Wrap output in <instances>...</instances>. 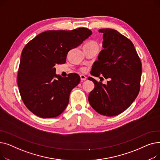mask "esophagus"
Wrapping results in <instances>:
<instances>
[{"label": "esophagus", "instance_id": "34e87169", "mask_svg": "<svg viewBox=\"0 0 160 160\" xmlns=\"http://www.w3.org/2000/svg\"><path fill=\"white\" fill-rule=\"evenodd\" d=\"M87 78V77H86V76L84 75H80V79L82 81H83V80H86Z\"/></svg>", "mask_w": 160, "mask_h": 160}]
</instances>
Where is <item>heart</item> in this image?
<instances>
[{"mask_svg":"<svg viewBox=\"0 0 160 160\" xmlns=\"http://www.w3.org/2000/svg\"><path fill=\"white\" fill-rule=\"evenodd\" d=\"M85 45H86V46H94V45L98 46L97 44L94 41H90V42H89V43H88L87 44H86ZM80 71L82 72H86L87 71V68H86V67H82V68L80 69Z\"/></svg>","mask_w":160,"mask_h":160,"instance_id":"obj_1","label":"heart"}]
</instances>
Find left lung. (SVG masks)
I'll return each instance as SVG.
<instances>
[{
	"mask_svg": "<svg viewBox=\"0 0 160 160\" xmlns=\"http://www.w3.org/2000/svg\"><path fill=\"white\" fill-rule=\"evenodd\" d=\"M98 32L103 33L104 49L92 66L91 74L97 77L101 74L109 80L106 85L89 77L95 88L90 92L88 100L97 112L112 117L124 112L138 95L142 65L129 39L111 28Z\"/></svg>",
	"mask_w": 160,
	"mask_h": 160,
	"instance_id": "1",
	"label": "left lung"
}]
</instances>
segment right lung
Wrapping results in <instances>:
<instances>
[{"label":"right lung","mask_w":160,"mask_h":160,"mask_svg":"<svg viewBox=\"0 0 160 160\" xmlns=\"http://www.w3.org/2000/svg\"><path fill=\"white\" fill-rule=\"evenodd\" d=\"M92 34L86 28L48 30L30 41L21 56L18 85L28 110L41 118L62 114L69 101L71 90L80 82L78 74L67 77L56 74V64L66 62L67 53Z\"/></svg>","instance_id":"1"}]
</instances>
